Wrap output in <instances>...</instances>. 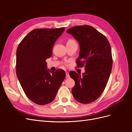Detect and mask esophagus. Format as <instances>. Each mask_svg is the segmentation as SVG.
<instances>
[{
    "label": "esophagus",
    "instance_id": "obj_1",
    "mask_svg": "<svg viewBox=\"0 0 132 132\" xmlns=\"http://www.w3.org/2000/svg\"><path fill=\"white\" fill-rule=\"evenodd\" d=\"M69 77V73L68 72V71H66V78H68Z\"/></svg>",
    "mask_w": 132,
    "mask_h": 132
}]
</instances>
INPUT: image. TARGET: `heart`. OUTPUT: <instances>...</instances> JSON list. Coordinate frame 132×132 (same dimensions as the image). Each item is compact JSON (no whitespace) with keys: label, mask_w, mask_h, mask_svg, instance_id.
Returning a JSON list of instances; mask_svg holds the SVG:
<instances>
[{"label":"heart","mask_w":132,"mask_h":132,"mask_svg":"<svg viewBox=\"0 0 132 132\" xmlns=\"http://www.w3.org/2000/svg\"><path fill=\"white\" fill-rule=\"evenodd\" d=\"M73 41V40H69L68 41Z\"/></svg>","instance_id":"heart-1"}]
</instances>
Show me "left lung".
<instances>
[{
	"mask_svg": "<svg viewBox=\"0 0 132 132\" xmlns=\"http://www.w3.org/2000/svg\"><path fill=\"white\" fill-rule=\"evenodd\" d=\"M67 32L78 41L80 50L76 63L85 70L82 75L69 73L75 81L71 92L78 102L90 103L100 96L109 80L113 63L110 44L105 36L89 25L71 27Z\"/></svg>",
	"mask_w": 132,
	"mask_h": 132,
	"instance_id": "8db88e82",
	"label": "left lung"
}]
</instances>
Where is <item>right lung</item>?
I'll use <instances>...</instances> for the list:
<instances>
[{"label": "right lung", "mask_w": 132, "mask_h": 132, "mask_svg": "<svg viewBox=\"0 0 132 132\" xmlns=\"http://www.w3.org/2000/svg\"><path fill=\"white\" fill-rule=\"evenodd\" d=\"M64 30V27L33 30L18 47L17 77L27 97L36 104L52 102L65 78L63 69L54 72L47 70L46 62L52 55L54 43Z\"/></svg>", "instance_id": "obj_1"}]
</instances>
